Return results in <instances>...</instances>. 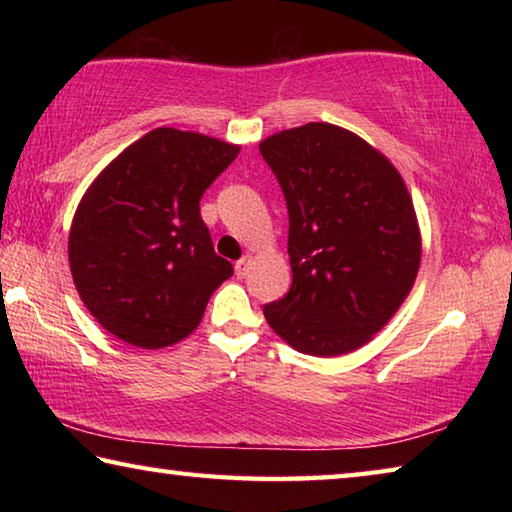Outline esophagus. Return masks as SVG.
<instances>
[{"label":"esophagus","mask_w":512,"mask_h":512,"mask_svg":"<svg viewBox=\"0 0 512 512\" xmlns=\"http://www.w3.org/2000/svg\"><path fill=\"white\" fill-rule=\"evenodd\" d=\"M250 262H253V257L250 255H246V257H241L239 262L235 264V273L239 275V277H244V275H248V266H250Z\"/></svg>","instance_id":"1"}]
</instances>
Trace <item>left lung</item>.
I'll return each instance as SVG.
<instances>
[{
    "instance_id": "left-lung-1",
    "label": "left lung",
    "mask_w": 512,
    "mask_h": 512,
    "mask_svg": "<svg viewBox=\"0 0 512 512\" xmlns=\"http://www.w3.org/2000/svg\"><path fill=\"white\" fill-rule=\"evenodd\" d=\"M289 210L293 282L264 316L291 348L339 357L366 345L409 296L420 228L391 160L341 126L311 124L259 144Z\"/></svg>"
}]
</instances>
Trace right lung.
Masks as SVG:
<instances>
[{
	"mask_svg": "<svg viewBox=\"0 0 512 512\" xmlns=\"http://www.w3.org/2000/svg\"><path fill=\"white\" fill-rule=\"evenodd\" d=\"M237 155V144L216 137L155 128L83 194L69 268L85 307L119 341L144 350L183 341L232 275L198 203Z\"/></svg>",
	"mask_w": 512,
	"mask_h": 512,
	"instance_id": "1",
	"label": "right lung"
}]
</instances>
